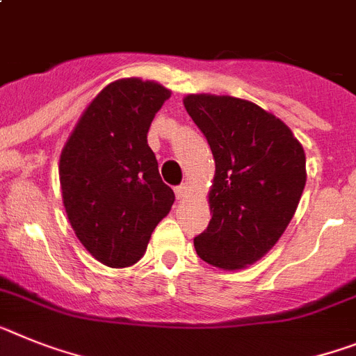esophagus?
Here are the masks:
<instances>
[{
    "instance_id": "1",
    "label": "esophagus",
    "mask_w": 356,
    "mask_h": 356,
    "mask_svg": "<svg viewBox=\"0 0 356 356\" xmlns=\"http://www.w3.org/2000/svg\"><path fill=\"white\" fill-rule=\"evenodd\" d=\"M175 194H176V198H178V200L187 198V194H189V187H187V185H185V184L178 185V187H176V189H175Z\"/></svg>"
}]
</instances>
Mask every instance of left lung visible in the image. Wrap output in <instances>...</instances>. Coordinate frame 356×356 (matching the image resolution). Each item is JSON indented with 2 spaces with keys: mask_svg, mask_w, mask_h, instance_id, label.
<instances>
[{
  "mask_svg": "<svg viewBox=\"0 0 356 356\" xmlns=\"http://www.w3.org/2000/svg\"><path fill=\"white\" fill-rule=\"evenodd\" d=\"M187 113L211 145L212 218L194 238L205 263L241 270L286 230L306 185L305 149L281 118L229 95H187Z\"/></svg>",
  "mask_w": 356,
  "mask_h": 356,
  "instance_id": "obj_1",
  "label": "left lung"
}]
</instances>
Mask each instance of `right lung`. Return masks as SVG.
I'll return each instance as SVG.
<instances>
[{
	"label": "right lung",
	"instance_id": "add662e5",
	"mask_svg": "<svg viewBox=\"0 0 356 356\" xmlns=\"http://www.w3.org/2000/svg\"><path fill=\"white\" fill-rule=\"evenodd\" d=\"M171 91L142 79H120L100 91L63 147L59 180L70 225L102 265L126 268L145 254L175 193L147 145L154 115Z\"/></svg>",
	"mask_w": 356,
	"mask_h": 356
}]
</instances>
